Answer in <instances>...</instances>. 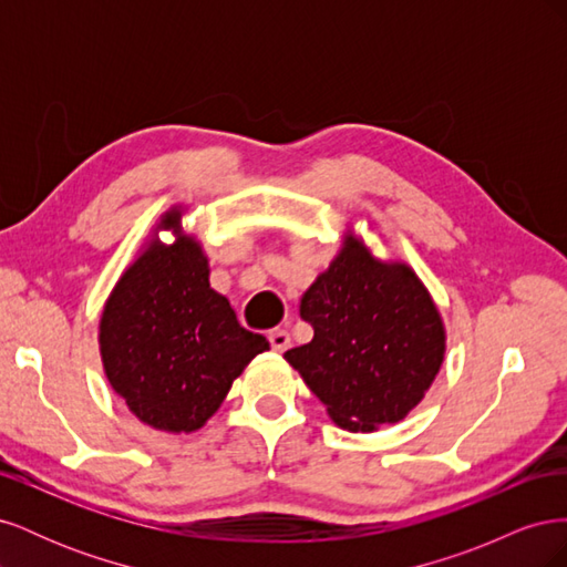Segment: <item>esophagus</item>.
<instances>
[{"label": "esophagus", "mask_w": 567, "mask_h": 567, "mask_svg": "<svg viewBox=\"0 0 567 567\" xmlns=\"http://www.w3.org/2000/svg\"><path fill=\"white\" fill-rule=\"evenodd\" d=\"M267 338H269V342H271V348L277 350V352H286L288 346H290V336H288V331H284V329L269 331Z\"/></svg>", "instance_id": "34e87169"}]
</instances>
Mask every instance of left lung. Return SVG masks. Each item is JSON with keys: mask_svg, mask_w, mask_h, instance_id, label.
<instances>
[{"mask_svg": "<svg viewBox=\"0 0 567 567\" xmlns=\"http://www.w3.org/2000/svg\"><path fill=\"white\" fill-rule=\"evenodd\" d=\"M300 317L315 338L284 357L346 431L402 421L442 367L444 326L431 293L409 265L375 260L352 234L307 288Z\"/></svg>", "mask_w": 567, "mask_h": 567, "instance_id": "8db88e82", "label": "left lung"}]
</instances>
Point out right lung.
Listing matches in <instances>:
<instances>
[{
  "label": "right lung",
  "instance_id": "add662e5",
  "mask_svg": "<svg viewBox=\"0 0 567 567\" xmlns=\"http://www.w3.org/2000/svg\"><path fill=\"white\" fill-rule=\"evenodd\" d=\"M158 229L173 231L175 244L153 236L115 284L99 321L101 362L142 423L194 433L269 342L246 331L210 288L208 257L182 231V210H167Z\"/></svg>",
  "mask_w": 567,
  "mask_h": 567
}]
</instances>
